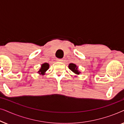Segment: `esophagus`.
Here are the masks:
<instances>
[{"label":"esophagus","instance_id":"1","mask_svg":"<svg viewBox=\"0 0 124 124\" xmlns=\"http://www.w3.org/2000/svg\"><path fill=\"white\" fill-rule=\"evenodd\" d=\"M56 60L57 61V62H62V59H56Z\"/></svg>","mask_w":124,"mask_h":124}]
</instances>
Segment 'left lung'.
Here are the masks:
<instances>
[{"instance_id": "obj_1", "label": "left lung", "mask_w": 124, "mask_h": 124, "mask_svg": "<svg viewBox=\"0 0 124 124\" xmlns=\"http://www.w3.org/2000/svg\"><path fill=\"white\" fill-rule=\"evenodd\" d=\"M69 69H70V70L72 71V72H73L74 73H76V74H79V72H78V70H77L78 68L77 66H76V65H75V64H74L73 63H70L69 65Z\"/></svg>"}]
</instances>
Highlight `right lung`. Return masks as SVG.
<instances>
[{
	"instance_id": "add662e5",
	"label": "right lung",
	"mask_w": 124,
	"mask_h": 124,
	"mask_svg": "<svg viewBox=\"0 0 124 124\" xmlns=\"http://www.w3.org/2000/svg\"><path fill=\"white\" fill-rule=\"evenodd\" d=\"M48 68H49V65L48 63H44L42 65L41 68H40V70L38 71V72L40 73V74H43L45 73L46 71L48 69Z\"/></svg>"
}]
</instances>
